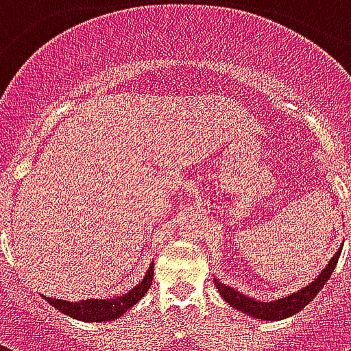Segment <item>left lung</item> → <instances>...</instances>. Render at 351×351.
Segmentation results:
<instances>
[{"label": "left lung", "mask_w": 351, "mask_h": 351, "mask_svg": "<svg viewBox=\"0 0 351 351\" xmlns=\"http://www.w3.org/2000/svg\"><path fill=\"white\" fill-rule=\"evenodd\" d=\"M342 250V246H340ZM340 250L332 256V259L327 263L324 271L317 274V278H314V282H310L308 286L299 289L297 293H291L284 297V299H278V301H258L254 297H246L244 293H239L233 287L226 286V284H220V280L214 278V284L218 287V291L223 297V301L229 302L233 308H237L243 314H248V316L256 317V319H267V322H278V319H284V317H289L301 312L306 304H308L314 297H316L322 287L327 284V280L335 271V267L339 263Z\"/></svg>", "instance_id": "obj_1"}]
</instances>
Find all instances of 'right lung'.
Instances as JSON below:
<instances>
[{"label":"right lung","instance_id":"add662e5","mask_svg":"<svg viewBox=\"0 0 351 351\" xmlns=\"http://www.w3.org/2000/svg\"><path fill=\"white\" fill-rule=\"evenodd\" d=\"M152 278L154 263L148 267L145 278L141 280L137 286L130 289L125 295L116 297V299H86V301L80 302H69L64 301V299H50V297H45V299L54 308L60 310L62 314L75 317V319H80V322H110V319L123 316L133 304H137L145 297L148 287L152 284Z\"/></svg>","mask_w":351,"mask_h":351}]
</instances>
